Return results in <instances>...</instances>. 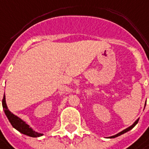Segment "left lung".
Wrapping results in <instances>:
<instances>
[{"label":"left lung","instance_id":"8db88e82","mask_svg":"<svg viewBox=\"0 0 149 149\" xmlns=\"http://www.w3.org/2000/svg\"><path fill=\"white\" fill-rule=\"evenodd\" d=\"M145 105H146V103H145ZM139 119H137V120H136V121H135V122H134V123H133V125H132V126H130V127H127V128H126L125 130H123V131H122L121 133H118V134H117V135H115V136H118V135H120V134H123V133H126V132H127V131H129V130H130V129H131L132 127H133L135 126V125H136V124H137V123H139Z\"/></svg>","mask_w":149,"mask_h":149}]
</instances>
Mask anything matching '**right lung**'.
<instances>
[{
  "label": "right lung",
  "instance_id": "obj_1",
  "mask_svg": "<svg viewBox=\"0 0 149 149\" xmlns=\"http://www.w3.org/2000/svg\"><path fill=\"white\" fill-rule=\"evenodd\" d=\"M2 107H3V110L5 112V114L6 115L7 118L10 123V124L14 128H16V130H18L20 133H23L25 135H27L30 137H40L42 136L43 133H37L36 131H34L31 127H30L28 124L26 123V122H24L20 118H18L17 116L14 115L13 113H11L9 111V109L7 108L6 103V97L4 96L3 99H2Z\"/></svg>",
  "mask_w": 149,
  "mask_h": 149
}]
</instances>
